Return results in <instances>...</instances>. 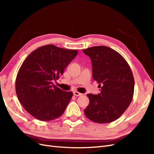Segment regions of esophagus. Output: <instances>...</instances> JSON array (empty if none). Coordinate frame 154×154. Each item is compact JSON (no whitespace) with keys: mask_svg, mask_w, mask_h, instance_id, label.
Here are the masks:
<instances>
[{"mask_svg":"<svg viewBox=\"0 0 154 154\" xmlns=\"http://www.w3.org/2000/svg\"><path fill=\"white\" fill-rule=\"evenodd\" d=\"M73 94H74V96H82V93L79 92H78V91H74V92H73Z\"/></svg>","mask_w":154,"mask_h":154,"instance_id":"1","label":"esophagus"}]
</instances>
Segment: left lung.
<instances>
[{"label":"left lung","mask_w":154,"mask_h":154,"mask_svg":"<svg viewBox=\"0 0 154 154\" xmlns=\"http://www.w3.org/2000/svg\"><path fill=\"white\" fill-rule=\"evenodd\" d=\"M83 52L91 59L93 79L101 85L100 94L87 95L89 104L84 113L95 123L112 122L125 112L133 99L132 70L122 55L106 46H94Z\"/></svg>","instance_id":"8db88e82"}]
</instances>
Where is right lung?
<instances>
[{"label": "right lung", "instance_id": "right-lung-1", "mask_svg": "<svg viewBox=\"0 0 154 154\" xmlns=\"http://www.w3.org/2000/svg\"><path fill=\"white\" fill-rule=\"evenodd\" d=\"M78 54L49 44L31 53L18 70L15 90L24 109L36 119L48 122L60 118L72 97L53 84Z\"/></svg>", "mask_w": 154, "mask_h": 154}]
</instances>
